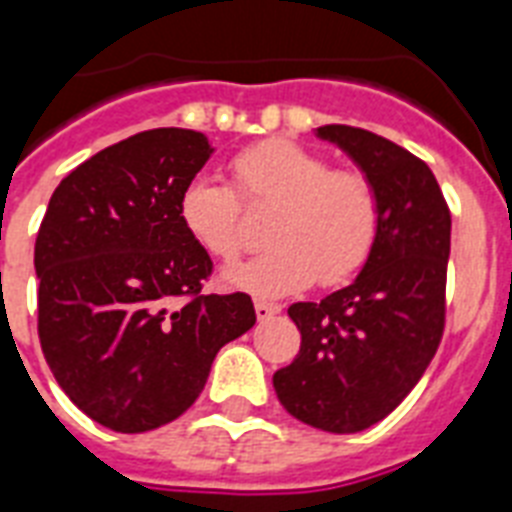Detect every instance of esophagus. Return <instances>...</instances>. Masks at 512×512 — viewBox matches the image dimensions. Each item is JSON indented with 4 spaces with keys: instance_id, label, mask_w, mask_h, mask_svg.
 I'll use <instances>...</instances> for the list:
<instances>
[{
    "instance_id": "esophagus-1",
    "label": "esophagus",
    "mask_w": 512,
    "mask_h": 512,
    "mask_svg": "<svg viewBox=\"0 0 512 512\" xmlns=\"http://www.w3.org/2000/svg\"><path fill=\"white\" fill-rule=\"evenodd\" d=\"M255 313H257V319L265 321V319H271V316H276V313H281V305L265 303V300H255Z\"/></svg>"
}]
</instances>
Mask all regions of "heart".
<instances>
[{
  "label": "heart",
  "instance_id": "obj_1",
  "mask_svg": "<svg viewBox=\"0 0 512 512\" xmlns=\"http://www.w3.org/2000/svg\"><path fill=\"white\" fill-rule=\"evenodd\" d=\"M233 185L199 175L180 193V223L207 255L231 263L247 244L244 207H271V247L225 273L228 287L287 295L319 279H353L377 244L382 201L364 170L332 167L327 156L287 138L263 140L231 162Z\"/></svg>",
  "mask_w": 512,
  "mask_h": 512
}]
</instances>
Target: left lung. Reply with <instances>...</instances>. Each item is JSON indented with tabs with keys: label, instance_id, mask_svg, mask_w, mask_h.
I'll return each instance as SVG.
<instances>
[{
	"label": "left lung",
	"instance_id": "left-lung-1",
	"mask_svg": "<svg viewBox=\"0 0 512 512\" xmlns=\"http://www.w3.org/2000/svg\"><path fill=\"white\" fill-rule=\"evenodd\" d=\"M377 185L382 220L364 271L321 303L289 305L300 353L273 374L281 406L311 428L358 433L396 409L444 337L452 212L430 167L393 140L327 124Z\"/></svg>",
	"mask_w": 512,
	"mask_h": 512
}]
</instances>
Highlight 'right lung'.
Listing matches in <instances>:
<instances>
[{
  "mask_svg": "<svg viewBox=\"0 0 512 512\" xmlns=\"http://www.w3.org/2000/svg\"><path fill=\"white\" fill-rule=\"evenodd\" d=\"M209 154L196 130L138 132L68 172L36 233L42 353L66 396L116 433L177 420L217 350L255 327L249 295L201 292L212 260L180 223V193Z\"/></svg>",
  "mask_w": 512,
  "mask_h": 512,
  "instance_id": "obj_1",
  "label": "right lung"
}]
</instances>
